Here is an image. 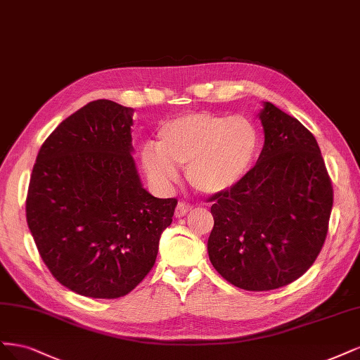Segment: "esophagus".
I'll return each mask as SVG.
<instances>
[{"label": "esophagus", "mask_w": 360, "mask_h": 360, "mask_svg": "<svg viewBox=\"0 0 360 360\" xmlns=\"http://www.w3.org/2000/svg\"><path fill=\"white\" fill-rule=\"evenodd\" d=\"M191 210H193L191 205L185 203V202H179L178 206H176L175 217H176V218H181V217H184V215H187L188 212H191Z\"/></svg>", "instance_id": "34e87169"}]
</instances>
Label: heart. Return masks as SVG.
Segmentation results:
<instances>
[{
	"label": "heart",
	"instance_id": "1",
	"mask_svg": "<svg viewBox=\"0 0 360 360\" xmlns=\"http://www.w3.org/2000/svg\"><path fill=\"white\" fill-rule=\"evenodd\" d=\"M260 137L245 117L193 112L166 122L158 142L142 148V163L158 184L176 179L175 166L187 167V179L203 194H217L236 185L252 166Z\"/></svg>",
	"mask_w": 360,
	"mask_h": 360
}]
</instances>
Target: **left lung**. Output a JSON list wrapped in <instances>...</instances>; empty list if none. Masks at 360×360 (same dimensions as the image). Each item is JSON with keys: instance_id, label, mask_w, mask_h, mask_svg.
Listing matches in <instances>:
<instances>
[{"instance_id": "left-lung-1", "label": "left lung", "mask_w": 360, "mask_h": 360, "mask_svg": "<svg viewBox=\"0 0 360 360\" xmlns=\"http://www.w3.org/2000/svg\"><path fill=\"white\" fill-rule=\"evenodd\" d=\"M264 145L233 187L212 194L210 260L226 281L250 292L284 287L316 262L329 230L330 176L319 143L296 118L264 103Z\"/></svg>"}]
</instances>
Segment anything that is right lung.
Returning a JSON list of instances; mask_svg holds the SVG:
<instances>
[{
	"label": "right lung",
	"mask_w": 360,
	"mask_h": 360,
	"mask_svg": "<svg viewBox=\"0 0 360 360\" xmlns=\"http://www.w3.org/2000/svg\"><path fill=\"white\" fill-rule=\"evenodd\" d=\"M133 109L96 100L41 145L27 194L40 257L72 292L117 299L153 269L176 199L143 187L131 157Z\"/></svg>",
	"instance_id": "1"
}]
</instances>
